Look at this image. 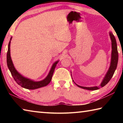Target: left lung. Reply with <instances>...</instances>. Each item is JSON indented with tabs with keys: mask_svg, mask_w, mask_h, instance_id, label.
Returning <instances> with one entry per match:
<instances>
[{
	"mask_svg": "<svg viewBox=\"0 0 123 123\" xmlns=\"http://www.w3.org/2000/svg\"><path fill=\"white\" fill-rule=\"evenodd\" d=\"M109 36H110L111 40V41L112 50H111V61L110 67L109 68L108 71L107 72L105 76L104 77L103 81H102V82L100 85V87H102L107 84L108 82L111 79V78L113 77L114 72L116 69L117 63H118V51H117V43H116V39H115V37L114 35L113 34V33H112V32H109ZM72 81L74 82L73 79H72ZM74 83L78 86V87H79L81 88L84 89L88 90H96L99 89V88L98 87H97V86H94V87H82V86H80L79 85L76 84L75 82Z\"/></svg>",
	"mask_w": 123,
	"mask_h": 123,
	"instance_id": "obj_1",
	"label": "left lung"
}]
</instances>
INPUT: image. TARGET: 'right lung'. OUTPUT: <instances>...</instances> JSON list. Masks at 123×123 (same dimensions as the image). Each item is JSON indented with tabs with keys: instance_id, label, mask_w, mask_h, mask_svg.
<instances>
[{
	"instance_id": "1",
	"label": "right lung",
	"mask_w": 123,
	"mask_h": 123,
	"mask_svg": "<svg viewBox=\"0 0 123 123\" xmlns=\"http://www.w3.org/2000/svg\"><path fill=\"white\" fill-rule=\"evenodd\" d=\"M12 38V37L10 38V40L8 44V51L7 53V63L8 68L9 71L10 73H11L12 77L14 78L15 81L23 88L31 90L36 89L45 87V86L48 85L49 83L51 82L55 68L57 63H58L59 61V60L58 61H56V62H55L53 64L49 74L45 79H44L42 80L39 81H33L31 79H28L27 78L23 77V75L22 74H20L15 68L11 59V56H10V47Z\"/></svg>"
}]
</instances>
